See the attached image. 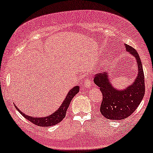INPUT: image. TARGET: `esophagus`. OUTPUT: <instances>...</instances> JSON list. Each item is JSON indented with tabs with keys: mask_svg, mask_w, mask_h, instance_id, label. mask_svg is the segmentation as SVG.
I'll return each mask as SVG.
<instances>
[{
	"mask_svg": "<svg viewBox=\"0 0 153 153\" xmlns=\"http://www.w3.org/2000/svg\"><path fill=\"white\" fill-rule=\"evenodd\" d=\"M84 86H85V88H87V89H89V88H91L92 86L91 82L90 81V80H88L86 79V81L84 82Z\"/></svg>",
	"mask_w": 153,
	"mask_h": 153,
	"instance_id": "34e87169",
	"label": "esophagus"
}]
</instances>
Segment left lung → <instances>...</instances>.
I'll list each match as a JSON object with an SVG mask.
<instances>
[{
  "label": "left lung",
  "instance_id": "left-lung-1",
  "mask_svg": "<svg viewBox=\"0 0 153 153\" xmlns=\"http://www.w3.org/2000/svg\"><path fill=\"white\" fill-rule=\"evenodd\" d=\"M126 51L135 58L137 75L135 80L123 89L113 85L109 73H99L93 80L102 93L100 113L107 119L120 120L130 116L137 109L145 95V78L143 65L137 52L126 45Z\"/></svg>",
  "mask_w": 153,
  "mask_h": 153
}]
</instances>
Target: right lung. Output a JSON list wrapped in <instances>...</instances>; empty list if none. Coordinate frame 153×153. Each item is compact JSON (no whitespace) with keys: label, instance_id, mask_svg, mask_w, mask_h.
Masks as SVG:
<instances>
[{"label":"right lung","instance_id":"1","mask_svg":"<svg viewBox=\"0 0 153 153\" xmlns=\"http://www.w3.org/2000/svg\"><path fill=\"white\" fill-rule=\"evenodd\" d=\"M80 90V87L78 85L74 86L72 89L70 90L68 93L67 95H66L65 98L62 101L61 105L57 109L56 111L53 112L51 115H48L45 117H32L30 115H27L25 113H23L21 110L18 109L17 106L15 105L16 108L18 110L20 113L23 116L26 118L27 120L30 122L33 123V124L36 125V126H40V127H49V126H53L55 125L58 124L60 122H61L62 119L65 117L66 112H67L68 108L71 103V100L73 98V97L79 92Z\"/></svg>","mask_w":153,"mask_h":153}]
</instances>
